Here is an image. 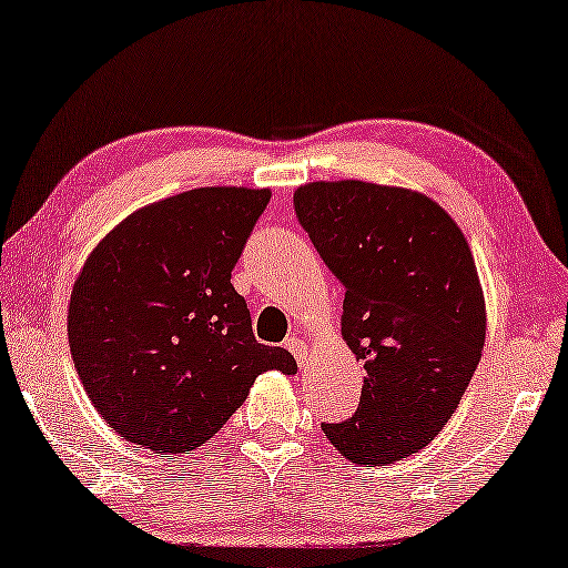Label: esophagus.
Listing matches in <instances>:
<instances>
[{
	"mask_svg": "<svg viewBox=\"0 0 568 568\" xmlns=\"http://www.w3.org/2000/svg\"><path fill=\"white\" fill-rule=\"evenodd\" d=\"M284 348L292 353V356L296 358V363H306V358H308V346H306V341H302V338H296V336H292V338H286L284 341Z\"/></svg>",
	"mask_w": 568,
	"mask_h": 568,
	"instance_id": "esophagus-1",
	"label": "esophagus"
}]
</instances>
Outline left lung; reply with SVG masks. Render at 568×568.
Returning a JSON list of instances; mask_svg holds the SVG:
<instances>
[{
  "label": "left lung",
  "mask_w": 568,
  "mask_h": 568,
  "mask_svg": "<svg viewBox=\"0 0 568 568\" xmlns=\"http://www.w3.org/2000/svg\"><path fill=\"white\" fill-rule=\"evenodd\" d=\"M296 220L344 282L341 331L363 361L358 408L321 423L358 465L420 450L463 400L485 346V298L465 234L430 197L361 180L294 192Z\"/></svg>",
  "instance_id": "obj_1"
}]
</instances>
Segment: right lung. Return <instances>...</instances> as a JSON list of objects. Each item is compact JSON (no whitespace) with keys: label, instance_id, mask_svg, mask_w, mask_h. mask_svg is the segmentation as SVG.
Instances as JSON below:
<instances>
[{"label":"right lung","instance_id":"add662e5","mask_svg":"<svg viewBox=\"0 0 568 568\" xmlns=\"http://www.w3.org/2000/svg\"><path fill=\"white\" fill-rule=\"evenodd\" d=\"M270 190L200 187L135 215L83 264L69 304V344L93 408L158 455L207 443L264 371L294 373L254 338L237 266Z\"/></svg>","mask_w":568,"mask_h":568}]
</instances>
